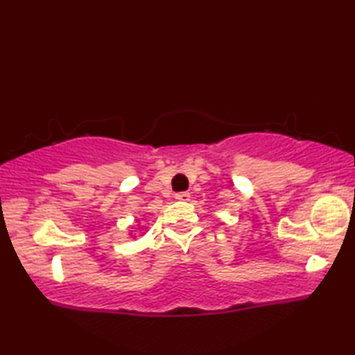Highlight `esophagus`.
<instances>
[{"instance_id": "esophagus-1", "label": "esophagus", "mask_w": 355, "mask_h": 355, "mask_svg": "<svg viewBox=\"0 0 355 355\" xmlns=\"http://www.w3.org/2000/svg\"><path fill=\"white\" fill-rule=\"evenodd\" d=\"M175 199H178V200H189V199H191V194H189L188 191L177 192V194H175Z\"/></svg>"}]
</instances>
